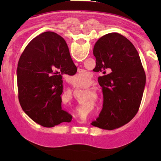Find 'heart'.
<instances>
[{
    "label": "heart",
    "instance_id": "obj_1",
    "mask_svg": "<svg viewBox=\"0 0 161 161\" xmlns=\"http://www.w3.org/2000/svg\"><path fill=\"white\" fill-rule=\"evenodd\" d=\"M75 77L77 78L78 80H81V82H82L83 84H86L89 81V78H88L87 76H85L84 75V73L77 75L76 76H75Z\"/></svg>",
    "mask_w": 161,
    "mask_h": 161
}]
</instances>
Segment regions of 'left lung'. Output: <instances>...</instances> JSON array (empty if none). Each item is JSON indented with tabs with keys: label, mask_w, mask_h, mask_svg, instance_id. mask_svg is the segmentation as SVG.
Returning <instances> with one entry per match:
<instances>
[{
	"label": "left lung",
	"mask_w": 161,
	"mask_h": 161,
	"mask_svg": "<svg viewBox=\"0 0 161 161\" xmlns=\"http://www.w3.org/2000/svg\"><path fill=\"white\" fill-rule=\"evenodd\" d=\"M94 69L104 75L98 78L102 88L103 107L91 125L112 130L131 121L142 98L146 76L138 51L132 43L117 32L105 35L93 47ZM112 72L105 75V71Z\"/></svg>",
	"instance_id": "obj_1"
}]
</instances>
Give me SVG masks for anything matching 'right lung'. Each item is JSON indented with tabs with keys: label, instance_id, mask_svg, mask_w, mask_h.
Returning <instances> with one entry per match:
<instances>
[{
	"label": "right lung",
	"instance_id": "1",
	"mask_svg": "<svg viewBox=\"0 0 161 161\" xmlns=\"http://www.w3.org/2000/svg\"><path fill=\"white\" fill-rule=\"evenodd\" d=\"M75 67L57 34L43 32L28 43L18 63L17 85L20 107L33 121L44 127L70 121L61 108L62 75H75Z\"/></svg>",
	"mask_w": 161,
	"mask_h": 161
}]
</instances>
